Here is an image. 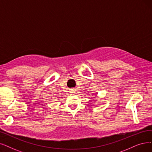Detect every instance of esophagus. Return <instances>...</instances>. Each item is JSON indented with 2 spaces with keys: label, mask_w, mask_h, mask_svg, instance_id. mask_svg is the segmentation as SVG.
I'll return each mask as SVG.
<instances>
[{
  "label": "esophagus",
  "mask_w": 152,
  "mask_h": 152,
  "mask_svg": "<svg viewBox=\"0 0 152 152\" xmlns=\"http://www.w3.org/2000/svg\"><path fill=\"white\" fill-rule=\"evenodd\" d=\"M72 93H74V92H73V91H72Z\"/></svg>",
  "instance_id": "34e87169"
}]
</instances>
